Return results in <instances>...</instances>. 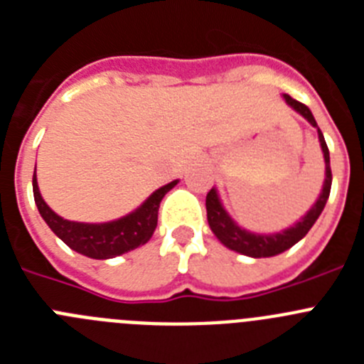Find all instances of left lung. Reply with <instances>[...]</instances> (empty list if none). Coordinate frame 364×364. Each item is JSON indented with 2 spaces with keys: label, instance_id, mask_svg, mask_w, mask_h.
Returning a JSON list of instances; mask_svg holds the SVG:
<instances>
[{
  "label": "left lung",
  "instance_id": "8db88e82",
  "mask_svg": "<svg viewBox=\"0 0 364 364\" xmlns=\"http://www.w3.org/2000/svg\"><path fill=\"white\" fill-rule=\"evenodd\" d=\"M284 100L288 102V105H291V107L295 109V111L301 112L302 117L306 118L314 127H317V122H315L314 114H311V111L306 105L297 102V100H294L290 95H284ZM317 133H319V142L324 153V164H326V178H324L323 191H321L317 202L311 205V210L308 211L294 228H290V230H284L282 233L275 235H255L250 233V231L246 230H240V228L231 220V217L226 213V210L222 208L217 191H215V189H210L208 197H205L208 222H210L211 231L217 235V239L220 240L224 246L233 250V252L242 253V255L255 257V259H260V257H273L286 252V250L294 246V244H297L299 240L310 231V228L314 226L315 220L319 218L321 211L324 210L328 197H330V188H332L330 153H328V146L326 142H324V136L323 133H321L319 127H317Z\"/></svg>",
  "mask_w": 364,
  "mask_h": 364
}]
</instances>
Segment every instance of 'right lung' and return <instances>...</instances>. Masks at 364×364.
I'll return each instance as SVG.
<instances>
[{
	"mask_svg": "<svg viewBox=\"0 0 364 364\" xmlns=\"http://www.w3.org/2000/svg\"><path fill=\"white\" fill-rule=\"evenodd\" d=\"M176 186V180L169 182L144 202L136 211L120 220L107 222V224H82L70 222L54 213L41 198L38 189L36 173L32 176V191L36 200L38 211L43 220L49 224L50 230L63 240L74 252L82 253L91 259H112L134 247L142 246L151 239L156 222H159V208L164 195Z\"/></svg>",
	"mask_w": 364,
	"mask_h": 364,
	"instance_id": "1",
	"label": "right lung"
}]
</instances>
